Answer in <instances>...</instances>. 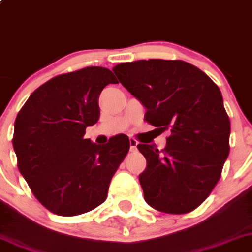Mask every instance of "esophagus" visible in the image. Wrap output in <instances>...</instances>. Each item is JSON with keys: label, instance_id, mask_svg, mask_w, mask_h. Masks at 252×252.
<instances>
[{"label": "esophagus", "instance_id": "1", "mask_svg": "<svg viewBox=\"0 0 252 252\" xmlns=\"http://www.w3.org/2000/svg\"><path fill=\"white\" fill-rule=\"evenodd\" d=\"M129 144H130V151H135L136 146H138V140H135L134 138L129 139Z\"/></svg>", "mask_w": 252, "mask_h": 252}]
</instances>
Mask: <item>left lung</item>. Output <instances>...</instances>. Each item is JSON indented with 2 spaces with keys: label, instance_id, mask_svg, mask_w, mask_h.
Listing matches in <instances>:
<instances>
[{
  "label": "left lung",
  "instance_id": "8db88e82",
  "mask_svg": "<svg viewBox=\"0 0 252 252\" xmlns=\"http://www.w3.org/2000/svg\"><path fill=\"white\" fill-rule=\"evenodd\" d=\"M113 71L146 108L144 119L161 133L171 131L161 151L138 145L146 158L139 176L146 203L168 214L194 211L218 183L230 150V121L220 90L182 60H138L116 65Z\"/></svg>",
  "mask_w": 252,
  "mask_h": 252
}]
</instances>
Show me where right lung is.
<instances>
[{"mask_svg":"<svg viewBox=\"0 0 252 252\" xmlns=\"http://www.w3.org/2000/svg\"><path fill=\"white\" fill-rule=\"evenodd\" d=\"M116 82L113 72L101 66L58 75L39 86L17 114L12 143L18 170L51 213L80 216L106 201L129 139L116 135L96 145L85 133L99 118V94Z\"/></svg>","mask_w":252,"mask_h":252,"instance_id":"right-lung-1","label":"right lung"}]
</instances>
